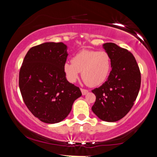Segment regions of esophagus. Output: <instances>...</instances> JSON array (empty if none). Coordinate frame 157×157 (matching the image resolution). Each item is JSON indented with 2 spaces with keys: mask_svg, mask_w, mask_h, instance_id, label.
<instances>
[{
  "mask_svg": "<svg viewBox=\"0 0 157 157\" xmlns=\"http://www.w3.org/2000/svg\"><path fill=\"white\" fill-rule=\"evenodd\" d=\"M81 92H82V95H86V94L89 92V91H88L87 89H81Z\"/></svg>",
  "mask_w": 157,
  "mask_h": 157,
  "instance_id": "obj_1",
  "label": "esophagus"
}]
</instances>
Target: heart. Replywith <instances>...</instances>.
Listing matches in <instances>:
<instances>
[{
    "instance_id": "obj_1",
    "label": "heart",
    "mask_w": 157,
    "mask_h": 157,
    "mask_svg": "<svg viewBox=\"0 0 157 157\" xmlns=\"http://www.w3.org/2000/svg\"><path fill=\"white\" fill-rule=\"evenodd\" d=\"M111 67V57L106 52L82 50L74 56L72 62H66L64 64L63 70L69 82H75L82 72L85 83L95 87L106 80Z\"/></svg>"
}]
</instances>
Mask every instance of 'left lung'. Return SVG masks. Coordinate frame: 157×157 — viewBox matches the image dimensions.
I'll return each mask as SVG.
<instances>
[{"mask_svg": "<svg viewBox=\"0 0 157 157\" xmlns=\"http://www.w3.org/2000/svg\"><path fill=\"white\" fill-rule=\"evenodd\" d=\"M103 48L111 60L108 80L92 90L96 101L91 108L100 120L116 122L125 116L134 105L141 85V74L134 55L113 43Z\"/></svg>", "mask_w": 157, "mask_h": 157, "instance_id": "1", "label": "left lung"}]
</instances>
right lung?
Returning a JSON list of instances; mask_svg holds the SVG:
<instances>
[{"label":"right lung","instance_id":"1","mask_svg":"<svg viewBox=\"0 0 157 157\" xmlns=\"http://www.w3.org/2000/svg\"><path fill=\"white\" fill-rule=\"evenodd\" d=\"M67 46L48 42L33 46L25 56L19 73V88L26 107L45 123L63 120L76 99L80 88L66 80L63 66Z\"/></svg>","mask_w":157,"mask_h":157}]
</instances>
